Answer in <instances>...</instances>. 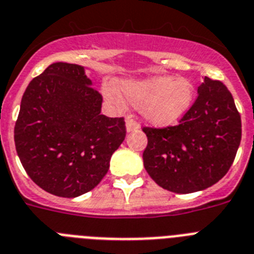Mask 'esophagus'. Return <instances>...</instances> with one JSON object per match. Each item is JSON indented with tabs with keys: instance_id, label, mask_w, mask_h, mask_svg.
Returning <instances> with one entry per match:
<instances>
[{
	"instance_id": "obj_1",
	"label": "esophagus",
	"mask_w": 254,
	"mask_h": 254,
	"mask_svg": "<svg viewBox=\"0 0 254 254\" xmlns=\"http://www.w3.org/2000/svg\"><path fill=\"white\" fill-rule=\"evenodd\" d=\"M125 125H127V133H130V131H134V130H137V129H139V124H138L135 120H133L130 116L127 119V124H125Z\"/></svg>"
}]
</instances>
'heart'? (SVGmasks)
I'll use <instances>...</instances> for the list:
<instances>
[{
  "mask_svg": "<svg viewBox=\"0 0 254 254\" xmlns=\"http://www.w3.org/2000/svg\"><path fill=\"white\" fill-rule=\"evenodd\" d=\"M119 90L127 103L139 108L146 123L156 127L180 123L192 106L195 94L191 81L173 76L121 81ZM104 97L112 103H119V97L112 90H104Z\"/></svg>",
  "mask_w": 254,
  "mask_h": 254,
  "instance_id": "obj_1",
  "label": "heart"
}]
</instances>
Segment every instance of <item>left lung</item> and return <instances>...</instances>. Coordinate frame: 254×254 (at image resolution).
I'll return each instance as SVG.
<instances>
[{
    "instance_id": "obj_1",
    "label": "left lung",
    "mask_w": 254,
    "mask_h": 254,
    "mask_svg": "<svg viewBox=\"0 0 254 254\" xmlns=\"http://www.w3.org/2000/svg\"><path fill=\"white\" fill-rule=\"evenodd\" d=\"M143 131L147 173L168 191L190 193L213 186L229 172L242 139V120L229 89L205 76L180 125Z\"/></svg>"
}]
</instances>
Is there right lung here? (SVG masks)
Here are the masks:
<instances>
[{"instance_id": "add662e5", "label": "right lung", "mask_w": 254, "mask_h": 254, "mask_svg": "<svg viewBox=\"0 0 254 254\" xmlns=\"http://www.w3.org/2000/svg\"><path fill=\"white\" fill-rule=\"evenodd\" d=\"M85 68L53 63L25 89L14 140L37 186L62 197L94 189L127 135L123 117L101 115L102 95Z\"/></svg>"}]
</instances>
